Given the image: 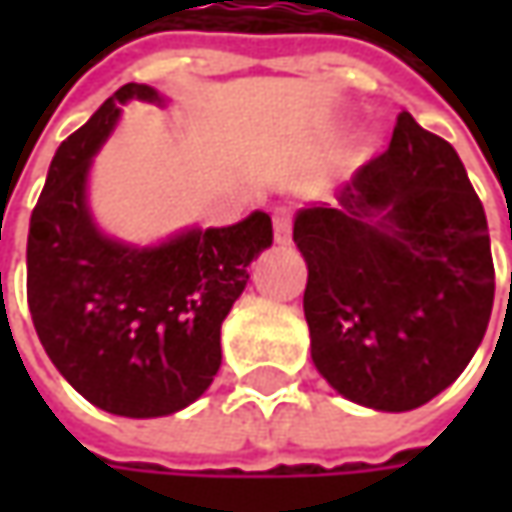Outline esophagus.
<instances>
[{
  "mask_svg": "<svg viewBox=\"0 0 512 512\" xmlns=\"http://www.w3.org/2000/svg\"><path fill=\"white\" fill-rule=\"evenodd\" d=\"M290 233H293V213L287 207H276L273 210V236H276V242L287 245Z\"/></svg>",
  "mask_w": 512,
  "mask_h": 512,
  "instance_id": "34e87169",
  "label": "esophagus"
}]
</instances>
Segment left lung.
I'll use <instances>...</instances> for the list:
<instances>
[{
    "label": "left lung",
    "instance_id": "1",
    "mask_svg": "<svg viewBox=\"0 0 512 512\" xmlns=\"http://www.w3.org/2000/svg\"><path fill=\"white\" fill-rule=\"evenodd\" d=\"M336 199L293 222L313 364L350 402L422 407L459 379L490 322L496 270L482 202L453 145L407 110L390 148Z\"/></svg>",
    "mask_w": 512,
    "mask_h": 512
}]
</instances>
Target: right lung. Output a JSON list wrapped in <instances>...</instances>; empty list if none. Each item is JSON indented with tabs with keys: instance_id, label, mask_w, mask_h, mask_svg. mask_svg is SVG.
<instances>
[{
	"instance_id": "right-lung-1",
	"label": "right lung",
	"mask_w": 512,
	"mask_h": 512,
	"mask_svg": "<svg viewBox=\"0 0 512 512\" xmlns=\"http://www.w3.org/2000/svg\"><path fill=\"white\" fill-rule=\"evenodd\" d=\"M128 99L162 102L128 82L59 145L28 233V307L36 336L90 404L128 416H170L205 393L222 364V322L247 265L273 242L256 210L230 227L187 230L156 247L102 236L85 185L93 153Z\"/></svg>"
}]
</instances>
